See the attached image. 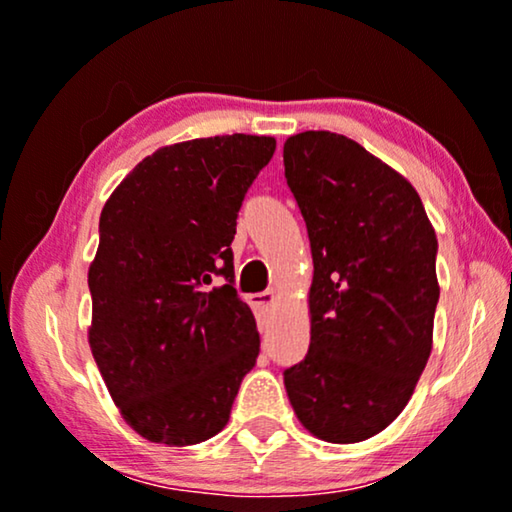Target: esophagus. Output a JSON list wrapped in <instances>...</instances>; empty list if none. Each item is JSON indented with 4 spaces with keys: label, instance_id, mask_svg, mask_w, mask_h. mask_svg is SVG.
I'll list each match as a JSON object with an SVG mask.
<instances>
[{
    "label": "esophagus",
    "instance_id": "34e87169",
    "mask_svg": "<svg viewBox=\"0 0 512 512\" xmlns=\"http://www.w3.org/2000/svg\"><path fill=\"white\" fill-rule=\"evenodd\" d=\"M279 300L277 291H263V293H254L249 296V305L254 307L258 314H268L270 307H275V303Z\"/></svg>",
    "mask_w": 512,
    "mask_h": 512
}]
</instances>
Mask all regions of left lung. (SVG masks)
<instances>
[{
  "mask_svg": "<svg viewBox=\"0 0 512 512\" xmlns=\"http://www.w3.org/2000/svg\"><path fill=\"white\" fill-rule=\"evenodd\" d=\"M284 174L314 263L310 349L286 394L312 436L361 443L401 415L431 356L436 230L415 186L345 135L289 137Z\"/></svg>",
  "mask_w": 512,
  "mask_h": 512,
  "instance_id": "8db88e82",
  "label": "left lung"
}]
</instances>
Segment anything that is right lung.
<instances>
[{
    "mask_svg": "<svg viewBox=\"0 0 512 512\" xmlns=\"http://www.w3.org/2000/svg\"><path fill=\"white\" fill-rule=\"evenodd\" d=\"M275 137L160 146L104 202L90 263L88 342L130 429L151 443H205L228 424L261 338L233 289L237 212ZM214 276L227 284L209 287Z\"/></svg>",
    "mask_w": 512,
    "mask_h": 512,
    "instance_id": "right-lung-1",
    "label": "right lung"
}]
</instances>
